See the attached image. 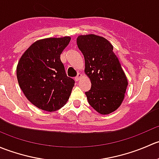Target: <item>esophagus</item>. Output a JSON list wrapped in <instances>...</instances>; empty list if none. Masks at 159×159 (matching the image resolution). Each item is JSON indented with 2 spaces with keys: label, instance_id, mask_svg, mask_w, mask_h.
Returning <instances> with one entry per match:
<instances>
[{
  "label": "esophagus",
  "instance_id": "1",
  "mask_svg": "<svg viewBox=\"0 0 159 159\" xmlns=\"http://www.w3.org/2000/svg\"><path fill=\"white\" fill-rule=\"evenodd\" d=\"M81 77H82V75H81V74H80V73L78 74V75H77V76L75 78V80L76 81H78L80 79H81Z\"/></svg>",
  "mask_w": 159,
  "mask_h": 159
}]
</instances>
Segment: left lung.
<instances>
[{
	"mask_svg": "<svg viewBox=\"0 0 159 159\" xmlns=\"http://www.w3.org/2000/svg\"><path fill=\"white\" fill-rule=\"evenodd\" d=\"M77 44L84 57V72L91 82V89L85 92L89 105L102 115L115 111L124 100L128 80L113 46L95 34L80 35Z\"/></svg>",
	"mask_w": 159,
	"mask_h": 159,
	"instance_id": "obj_1",
	"label": "left lung"
}]
</instances>
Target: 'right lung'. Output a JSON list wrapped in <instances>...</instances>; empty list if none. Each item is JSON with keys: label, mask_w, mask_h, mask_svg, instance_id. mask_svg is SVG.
<instances>
[{"label": "right lung", "mask_w": 159, "mask_h": 159, "mask_svg": "<svg viewBox=\"0 0 159 159\" xmlns=\"http://www.w3.org/2000/svg\"><path fill=\"white\" fill-rule=\"evenodd\" d=\"M70 37L35 41L17 66L19 86L30 103L46 111H55L66 104L75 81L67 76L60 58Z\"/></svg>", "instance_id": "right-lung-1"}]
</instances>
